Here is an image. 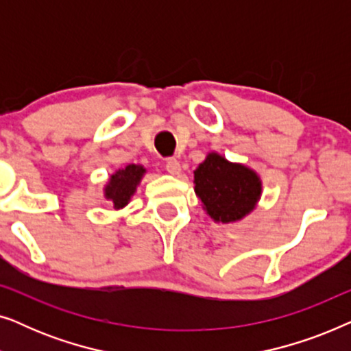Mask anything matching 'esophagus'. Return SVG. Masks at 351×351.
I'll use <instances>...</instances> for the list:
<instances>
[{
    "instance_id": "esophagus-1",
    "label": "esophagus",
    "mask_w": 351,
    "mask_h": 351,
    "mask_svg": "<svg viewBox=\"0 0 351 351\" xmlns=\"http://www.w3.org/2000/svg\"><path fill=\"white\" fill-rule=\"evenodd\" d=\"M166 171L172 176H177L180 172V162L176 158H167L166 160Z\"/></svg>"
}]
</instances>
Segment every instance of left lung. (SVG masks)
I'll return each mask as SVG.
<instances>
[{"label": "left lung", "instance_id": "obj_1", "mask_svg": "<svg viewBox=\"0 0 351 351\" xmlns=\"http://www.w3.org/2000/svg\"><path fill=\"white\" fill-rule=\"evenodd\" d=\"M195 191L210 219L230 223L241 220L256 208L262 184L249 167L209 153L195 171Z\"/></svg>", "mask_w": 351, "mask_h": 351}]
</instances>
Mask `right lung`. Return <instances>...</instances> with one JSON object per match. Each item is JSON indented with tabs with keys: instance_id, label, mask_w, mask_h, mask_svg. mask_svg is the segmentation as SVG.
<instances>
[{
	"instance_id": "obj_1",
	"label": "right lung",
	"mask_w": 351,
	"mask_h": 351,
	"mask_svg": "<svg viewBox=\"0 0 351 351\" xmlns=\"http://www.w3.org/2000/svg\"><path fill=\"white\" fill-rule=\"evenodd\" d=\"M143 174H145V167L129 165L112 176L105 186V198L112 201L114 209H121L129 203Z\"/></svg>"
}]
</instances>
